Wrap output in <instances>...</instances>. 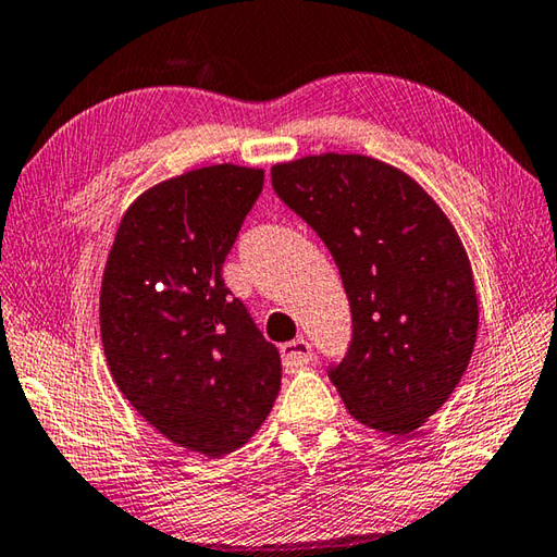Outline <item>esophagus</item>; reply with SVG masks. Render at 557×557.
<instances>
[{
    "mask_svg": "<svg viewBox=\"0 0 557 557\" xmlns=\"http://www.w3.org/2000/svg\"><path fill=\"white\" fill-rule=\"evenodd\" d=\"M280 352H282V366H285V370H289V372L309 366L313 358V350L309 346V341H305V338H295V341L285 343V346H280Z\"/></svg>",
    "mask_w": 557,
    "mask_h": 557,
    "instance_id": "1",
    "label": "esophagus"
}]
</instances>
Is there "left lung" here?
Here are the masks:
<instances>
[{"mask_svg":"<svg viewBox=\"0 0 557 557\" xmlns=\"http://www.w3.org/2000/svg\"><path fill=\"white\" fill-rule=\"evenodd\" d=\"M270 175L331 250L350 301V348L331 382L352 419L407 436L446 404L478 341L458 231L417 180L375 158L307 156Z\"/></svg>","mask_w":557,"mask_h":557,"instance_id":"1","label":"left lung"}]
</instances>
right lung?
Instances as JSON below:
<instances>
[{
    "label": "right lung",
    "mask_w": 557,
    "mask_h": 557,
    "mask_svg": "<svg viewBox=\"0 0 557 557\" xmlns=\"http://www.w3.org/2000/svg\"><path fill=\"white\" fill-rule=\"evenodd\" d=\"M260 168L209 165L146 189L109 250L99 329L116 387L177 446L221 458L277 399L282 362L221 268L262 191Z\"/></svg>",
    "instance_id": "obj_1"
}]
</instances>
